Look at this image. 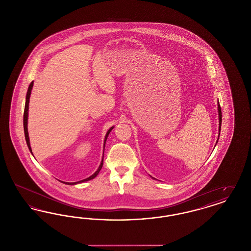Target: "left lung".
I'll return each mask as SVG.
<instances>
[{"label": "left lung", "instance_id": "1", "mask_svg": "<svg viewBox=\"0 0 251 251\" xmlns=\"http://www.w3.org/2000/svg\"><path fill=\"white\" fill-rule=\"evenodd\" d=\"M217 110H218V119H219V134H220V130H221V122H222V113H221V108L219 105V101H217ZM218 138H219V135H218ZM218 138H217V141H218ZM216 141V143H217ZM216 145V144H215ZM153 179V178H152Z\"/></svg>", "mask_w": 251, "mask_h": 251}]
</instances>
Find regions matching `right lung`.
<instances>
[{
	"instance_id": "right-lung-1",
	"label": "right lung",
	"mask_w": 251,
	"mask_h": 251,
	"mask_svg": "<svg viewBox=\"0 0 251 251\" xmlns=\"http://www.w3.org/2000/svg\"><path fill=\"white\" fill-rule=\"evenodd\" d=\"M33 85H34V82H32L29 87H28V90H27V94H26V100H25V107H24V135H25V140H26V143L27 146L29 148V151H31V153L33 154L32 152V149H31V146H30V139H29V134H28V129H27V124H28V110H29V101H30V96H31V91H32V88H33ZM114 129V126L111 127L109 130H108L106 134H105V137H104V142H103V154H104V147H105V143H106V140H107L108 135L109 133L111 132V131ZM103 165V157L101 159V162H100V165L99 168L97 169L94 174H92L90 177L86 178V179H82V180H79V181H76V182H67L66 184H70V185H74V184H78V183H82L84 181H87V180H90V179H94L95 177H97V175L99 174V172L100 171L101 167Z\"/></svg>"
}]
</instances>
